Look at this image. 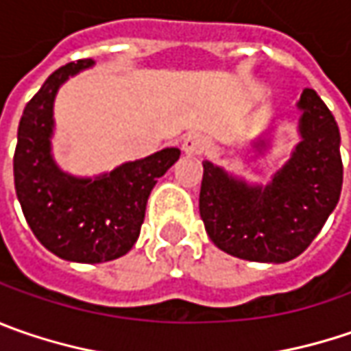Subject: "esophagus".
I'll list each match as a JSON object with an SVG mask.
<instances>
[{
  "instance_id": "1",
  "label": "esophagus",
  "mask_w": 351,
  "mask_h": 351,
  "mask_svg": "<svg viewBox=\"0 0 351 351\" xmlns=\"http://www.w3.org/2000/svg\"><path fill=\"white\" fill-rule=\"evenodd\" d=\"M210 149V139L202 133H191L182 141V151L186 155H202Z\"/></svg>"
}]
</instances>
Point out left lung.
Returning a JSON list of instances; mask_svg holds the SVG:
<instances>
[{
	"mask_svg": "<svg viewBox=\"0 0 351 351\" xmlns=\"http://www.w3.org/2000/svg\"><path fill=\"white\" fill-rule=\"evenodd\" d=\"M300 143L267 186L247 184L204 160L200 218L221 252L259 263L298 257L322 230L342 192L340 130L313 88L300 99ZM253 147L261 153L265 139Z\"/></svg>",
	"mask_w": 351,
	"mask_h": 351,
	"instance_id": "1",
	"label": "left lung"
}]
</instances>
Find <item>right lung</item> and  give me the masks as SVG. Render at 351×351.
Returning a JSON list of instances; mask_svg holds the SVG:
<instances>
[{
	"label": "right lung",
	"instance_id": "obj_1",
	"mask_svg": "<svg viewBox=\"0 0 351 351\" xmlns=\"http://www.w3.org/2000/svg\"><path fill=\"white\" fill-rule=\"evenodd\" d=\"M92 64L69 62L45 80L25 106L13 155L15 191L29 228L49 252L76 263H104L130 252L157 178L180 157L176 147H167L96 178L58 169L51 153L54 96L69 76Z\"/></svg>",
	"mask_w": 351,
	"mask_h": 351
}]
</instances>
